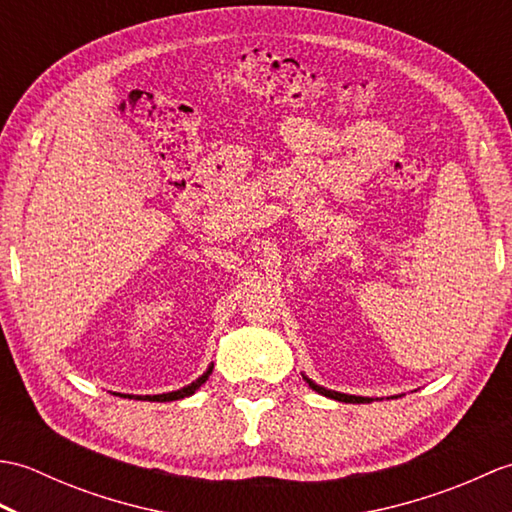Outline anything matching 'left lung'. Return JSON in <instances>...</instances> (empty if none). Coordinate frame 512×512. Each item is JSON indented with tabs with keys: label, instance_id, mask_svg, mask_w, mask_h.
<instances>
[{
	"label": "left lung",
	"instance_id": "left-lung-1",
	"mask_svg": "<svg viewBox=\"0 0 512 512\" xmlns=\"http://www.w3.org/2000/svg\"><path fill=\"white\" fill-rule=\"evenodd\" d=\"M303 376V380H306V383L317 391V394H321V396H325V398H332V400H339V402H358V405H361V402H372L374 398H367V396H350V394H341V391H334V389H325V387H321V385H317L314 383L312 378H308L306 374H301ZM378 400V398H376Z\"/></svg>",
	"mask_w": 512,
	"mask_h": 512
}]
</instances>
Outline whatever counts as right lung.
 I'll list each match as a JSON object with an SVG mask.
<instances>
[{
	"mask_svg": "<svg viewBox=\"0 0 512 512\" xmlns=\"http://www.w3.org/2000/svg\"><path fill=\"white\" fill-rule=\"evenodd\" d=\"M213 372V363L206 367V372L202 376H198L193 380L191 385H184L182 389H176V391H167V394H156V396H132V394H116V396H125V398H134V400H149V402H169V400H180V398H187V396H193L195 391H198L206 380H209Z\"/></svg>",
	"mask_w": 512,
	"mask_h": 512,
	"instance_id": "obj_1",
	"label": "right lung"
}]
</instances>
